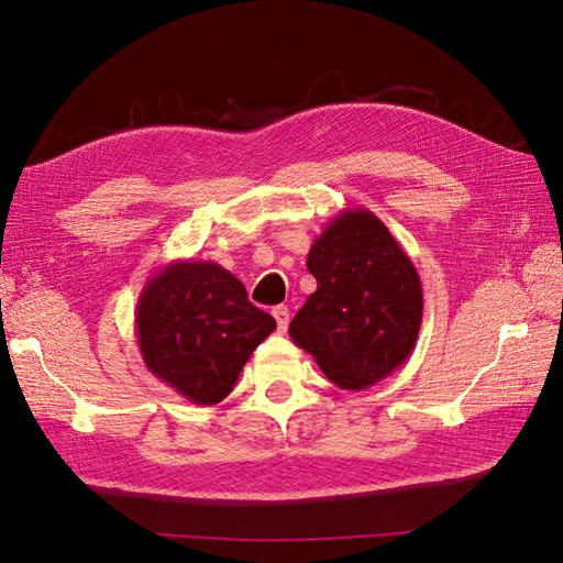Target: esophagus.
Instances as JSON below:
<instances>
[{
  "label": "esophagus",
  "instance_id": "1",
  "mask_svg": "<svg viewBox=\"0 0 563 563\" xmlns=\"http://www.w3.org/2000/svg\"><path fill=\"white\" fill-rule=\"evenodd\" d=\"M272 314H274V319H276V323H278V331L285 333V331H287V323H289V308H287V306H276V308L272 310Z\"/></svg>",
  "mask_w": 563,
  "mask_h": 563
}]
</instances>
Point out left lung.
I'll list each match as a JSON object with an SVG mask.
<instances>
[{
	"label": "left lung",
	"instance_id": "obj_1",
	"mask_svg": "<svg viewBox=\"0 0 563 563\" xmlns=\"http://www.w3.org/2000/svg\"><path fill=\"white\" fill-rule=\"evenodd\" d=\"M317 289L289 338L344 390L393 374L418 342L422 283L399 242L363 207L340 212L308 253Z\"/></svg>",
	"mask_w": 563,
	"mask_h": 563
}]
</instances>
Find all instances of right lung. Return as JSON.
I'll list each match as a JSON object with an SVG mask.
<instances>
[{
	"instance_id": "add662e5",
	"label": "right lung",
	"mask_w": 563,
	"mask_h": 563,
	"mask_svg": "<svg viewBox=\"0 0 563 563\" xmlns=\"http://www.w3.org/2000/svg\"><path fill=\"white\" fill-rule=\"evenodd\" d=\"M145 367L191 404L225 399L251 353L276 329L242 280L217 262L175 260L147 278L136 303Z\"/></svg>"
}]
</instances>
